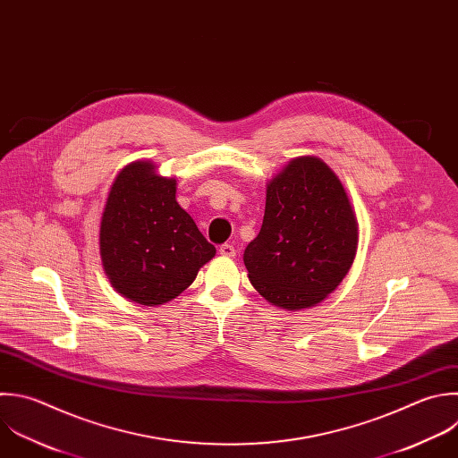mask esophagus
<instances>
[{
	"label": "esophagus",
	"mask_w": 458,
	"mask_h": 458,
	"mask_svg": "<svg viewBox=\"0 0 458 458\" xmlns=\"http://www.w3.org/2000/svg\"><path fill=\"white\" fill-rule=\"evenodd\" d=\"M218 250H220V254L225 256V258H234V256H236V249H234V245H231V243L220 245Z\"/></svg>",
	"instance_id": "1"
}]
</instances>
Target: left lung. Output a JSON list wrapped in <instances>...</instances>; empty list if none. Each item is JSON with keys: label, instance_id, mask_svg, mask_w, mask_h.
Wrapping results in <instances>:
<instances>
[{"label": "left lung", "instance_id": "obj_1", "mask_svg": "<svg viewBox=\"0 0 458 458\" xmlns=\"http://www.w3.org/2000/svg\"><path fill=\"white\" fill-rule=\"evenodd\" d=\"M358 242L349 199L318 157H297L267 186L259 234L243 263L252 286L272 304H318L349 272Z\"/></svg>", "mask_w": 458, "mask_h": 458}]
</instances>
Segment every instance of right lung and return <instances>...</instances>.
<instances>
[{
	"label": "right lung",
	"instance_id": "right-lung-1",
	"mask_svg": "<svg viewBox=\"0 0 458 458\" xmlns=\"http://www.w3.org/2000/svg\"><path fill=\"white\" fill-rule=\"evenodd\" d=\"M216 249L175 200V179L152 163L125 166L107 197L100 254L113 286L127 299L156 306L175 299Z\"/></svg>",
	"mask_w": 458,
	"mask_h": 458
}]
</instances>
